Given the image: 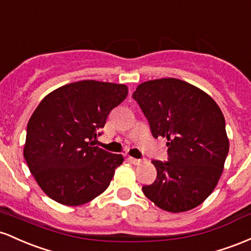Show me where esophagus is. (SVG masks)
<instances>
[{"mask_svg": "<svg viewBox=\"0 0 251 251\" xmlns=\"http://www.w3.org/2000/svg\"><path fill=\"white\" fill-rule=\"evenodd\" d=\"M129 161H130L131 163H134V165L139 166L143 162V160L142 159H135V157H129Z\"/></svg>", "mask_w": 251, "mask_h": 251, "instance_id": "34e87169", "label": "esophagus"}]
</instances>
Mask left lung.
<instances>
[{
  "label": "left lung",
  "mask_w": 251,
  "mask_h": 251,
  "mask_svg": "<svg viewBox=\"0 0 251 251\" xmlns=\"http://www.w3.org/2000/svg\"><path fill=\"white\" fill-rule=\"evenodd\" d=\"M133 98L153 136L167 139L168 161L153 160L156 179L142 187L160 209L185 212L212 193L229 153L225 120L206 92L176 78L140 84Z\"/></svg>",
  "instance_id": "1"
}]
</instances>
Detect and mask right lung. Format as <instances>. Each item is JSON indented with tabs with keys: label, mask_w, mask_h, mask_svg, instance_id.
Here are the masks:
<instances>
[{
	"label": "right lung",
	"mask_w": 251,
	"mask_h": 251,
	"mask_svg": "<svg viewBox=\"0 0 251 251\" xmlns=\"http://www.w3.org/2000/svg\"><path fill=\"white\" fill-rule=\"evenodd\" d=\"M126 95L125 84L80 80L41 100L27 125L24 156L50 199L78 206L108 188L123 156L95 147L92 140Z\"/></svg>",
	"instance_id": "1"
}]
</instances>
